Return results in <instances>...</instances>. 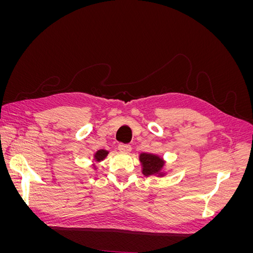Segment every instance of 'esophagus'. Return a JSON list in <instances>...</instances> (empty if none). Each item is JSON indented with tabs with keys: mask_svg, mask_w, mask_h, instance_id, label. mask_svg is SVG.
<instances>
[{
	"mask_svg": "<svg viewBox=\"0 0 253 253\" xmlns=\"http://www.w3.org/2000/svg\"><path fill=\"white\" fill-rule=\"evenodd\" d=\"M118 149L120 152H124V153H129L132 151V147L129 144H125V143H120L118 145Z\"/></svg>",
	"mask_w": 253,
	"mask_h": 253,
	"instance_id": "1",
	"label": "esophagus"
}]
</instances>
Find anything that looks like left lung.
<instances>
[{"instance_id": "8db88e82", "label": "left lung", "mask_w": 253, "mask_h": 253, "mask_svg": "<svg viewBox=\"0 0 253 253\" xmlns=\"http://www.w3.org/2000/svg\"><path fill=\"white\" fill-rule=\"evenodd\" d=\"M139 162L142 167V174L144 176L156 175L158 177L165 176L166 172L164 171L166 162L163 157H160L151 153H141L139 155Z\"/></svg>"}]
</instances>
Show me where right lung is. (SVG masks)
Instances as JSON below:
<instances>
[{"mask_svg":"<svg viewBox=\"0 0 253 253\" xmlns=\"http://www.w3.org/2000/svg\"><path fill=\"white\" fill-rule=\"evenodd\" d=\"M108 154H109V151H106V150H103V149H101V150H98L95 154H94V160L96 163H100V162H102V160L108 156ZM93 167L95 168L96 169V166L95 165H93Z\"/></svg>","mask_w":253,"mask_h":253,"instance_id":"obj_1","label":"right lung"}]
</instances>
